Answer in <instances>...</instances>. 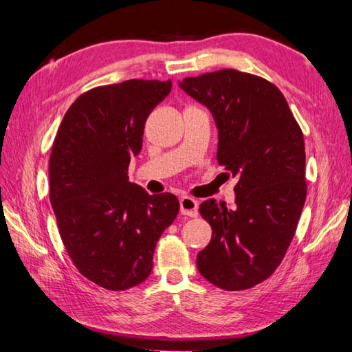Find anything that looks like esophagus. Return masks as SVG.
Instances as JSON below:
<instances>
[{"instance_id":"obj_1","label":"esophagus","mask_w":352,"mask_h":352,"mask_svg":"<svg viewBox=\"0 0 352 352\" xmlns=\"http://www.w3.org/2000/svg\"><path fill=\"white\" fill-rule=\"evenodd\" d=\"M180 212L183 216L195 217L199 214V201L192 197H189V195H183L180 199Z\"/></svg>"}]
</instances>
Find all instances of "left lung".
I'll return each mask as SVG.
<instances>
[{"label":"left lung","instance_id":"obj_1","mask_svg":"<svg viewBox=\"0 0 352 352\" xmlns=\"http://www.w3.org/2000/svg\"><path fill=\"white\" fill-rule=\"evenodd\" d=\"M180 88L212 113L217 162L239 178L234 210L214 199L200 205L212 237L197 269L223 290L254 287L281 264L305 206L302 132L283 93L259 76L220 69L184 77Z\"/></svg>","mask_w":352,"mask_h":352}]
</instances>
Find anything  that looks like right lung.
<instances>
[{
    "label": "right lung",
    "mask_w": 352,
    "mask_h": 352,
    "mask_svg": "<svg viewBox=\"0 0 352 352\" xmlns=\"http://www.w3.org/2000/svg\"><path fill=\"white\" fill-rule=\"evenodd\" d=\"M172 82L132 79L77 98L57 130L50 158V199L58 233L83 276L127 290L151 275L153 252L174 222V194L148 195L129 182L151 111Z\"/></svg>",
    "instance_id": "1"
}]
</instances>
